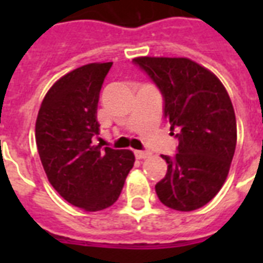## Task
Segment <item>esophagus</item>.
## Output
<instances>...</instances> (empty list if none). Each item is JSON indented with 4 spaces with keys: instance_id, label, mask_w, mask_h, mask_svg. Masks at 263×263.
Returning <instances> with one entry per match:
<instances>
[{
    "instance_id": "obj_1",
    "label": "esophagus",
    "mask_w": 263,
    "mask_h": 263,
    "mask_svg": "<svg viewBox=\"0 0 263 263\" xmlns=\"http://www.w3.org/2000/svg\"><path fill=\"white\" fill-rule=\"evenodd\" d=\"M135 156L136 158H139V160H144V158H148V157L152 156V153L144 152V150H136Z\"/></svg>"
}]
</instances>
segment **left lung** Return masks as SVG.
I'll use <instances>...</instances> for the list:
<instances>
[{
  "mask_svg": "<svg viewBox=\"0 0 263 263\" xmlns=\"http://www.w3.org/2000/svg\"><path fill=\"white\" fill-rule=\"evenodd\" d=\"M164 98V117L179 139L173 157L162 156L168 171L156 184L160 200L180 212L202 208L217 195L236 148V117L218 78L190 59L132 60Z\"/></svg>",
  "mask_w": 263,
  "mask_h": 263,
  "instance_id": "left-lung-1",
  "label": "left lung"
}]
</instances>
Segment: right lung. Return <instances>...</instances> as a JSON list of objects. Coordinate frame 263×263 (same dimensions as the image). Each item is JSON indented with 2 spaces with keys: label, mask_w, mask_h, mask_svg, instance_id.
Returning a JSON list of instances; mask_svg holds the SVG:
<instances>
[{
  "label": "right lung",
  "mask_w": 263,
  "mask_h": 263,
  "mask_svg": "<svg viewBox=\"0 0 263 263\" xmlns=\"http://www.w3.org/2000/svg\"><path fill=\"white\" fill-rule=\"evenodd\" d=\"M113 63L87 64L57 80L35 124L39 158L55 191L71 204L98 212L119 199L135 157L94 146L99 92Z\"/></svg>",
  "instance_id": "1"
}]
</instances>
